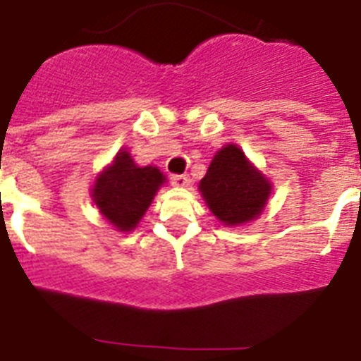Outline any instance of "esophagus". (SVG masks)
Masks as SVG:
<instances>
[{
  "label": "esophagus",
  "mask_w": 361,
  "mask_h": 361,
  "mask_svg": "<svg viewBox=\"0 0 361 361\" xmlns=\"http://www.w3.org/2000/svg\"><path fill=\"white\" fill-rule=\"evenodd\" d=\"M171 184H173V186H177V188H186V186H190L191 184V178H190V175H171Z\"/></svg>",
  "instance_id": "34e87169"
}]
</instances>
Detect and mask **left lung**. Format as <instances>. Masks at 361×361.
Returning a JSON list of instances; mask_svg holds the SVG:
<instances>
[{"mask_svg":"<svg viewBox=\"0 0 361 361\" xmlns=\"http://www.w3.org/2000/svg\"><path fill=\"white\" fill-rule=\"evenodd\" d=\"M199 190L209 212L222 224L240 226L262 215L271 183L237 145H226L213 157Z\"/></svg>","mask_w":361,"mask_h":361,"instance_id":"obj_1","label":"left lung"}]
</instances>
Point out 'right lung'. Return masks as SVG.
<instances>
[{"label": "right lung", "mask_w": 361, "mask_h": 361, "mask_svg": "<svg viewBox=\"0 0 361 361\" xmlns=\"http://www.w3.org/2000/svg\"><path fill=\"white\" fill-rule=\"evenodd\" d=\"M166 177L157 166L139 168L126 149L95 178L92 199L110 224L121 231H132L149 208Z\"/></svg>", "instance_id": "right-lung-1"}]
</instances>
